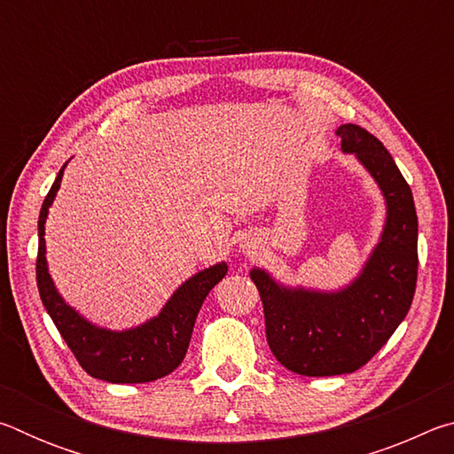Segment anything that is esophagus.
<instances>
[{"instance_id": "34e87169", "label": "esophagus", "mask_w": 454, "mask_h": 454, "mask_svg": "<svg viewBox=\"0 0 454 454\" xmlns=\"http://www.w3.org/2000/svg\"><path fill=\"white\" fill-rule=\"evenodd\" d=\"M244 248H246V252H250V248H254V246H244Z\"/></svg>"}]
</instances>
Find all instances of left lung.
I'll return each instance as SVG.
<instances>
[{
    "mask_svg": "<svg viewBox=\"0 0 454 454\" xmlns=\"http://www.w3.org/2000/svg\"><path fill=\"white\" fill-rule=\"evenodd\" d=\"M387 200L380 242L358 278L338 292L286 288L254 268L266 338L282 366L302 376L355 372L379 352L409 312L417 288L419 220L411 186L379 137L364 128L336 129Z\"/></svg>",
    "mask_w": 454,
    "mask_h": 454,
    "instance_id": "left-lung-1",
    "label": "left lung"
}]
</instances>
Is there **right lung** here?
I'll use <instances>...</instances> for the list:
<instances>
[{"mask_svg":"<svg viewBox=\"0 0 454 454\" xmlns=\"http://www.w3.org/2000/svg\"><path fill=\"white\" fill-rule=\"evenodd\" d=\"M64 168L59 170L56 182L45 196L40 220H37L40 246H37L35 278L45 310L59 330L61 338L74 352L75 360L94 379L118 384L152 382L162 379V376L176 371L186 356L192 330H194V322L200 309H202L204 298L224 278L228 266L226 262H220L192 276L174 292L158 317L140 326L121 330V333L94 326L80 317L72 306H67L64 298L58 294L48 272V262H45L43 224L56 192L59 190Z\"/></svg>","mask_w":454,"mask_h":454,"instance_id":"add662e5","label":"right lung"}]
</instances>
